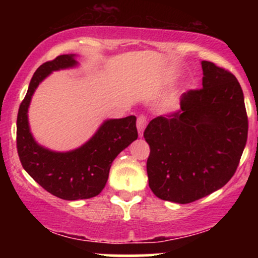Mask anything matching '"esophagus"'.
<instances>
[{"mask_svg": "<svg viewBox=\"0 0 258 258\" xmlns=\"http://www.w3.org/2000/svg\"><path fill=\"white\" fill-rule=\"evenodd\" d=\"M147 123H148L147 116H144V115H141V116L137 119V130H138L139 137H143V133L147 127Z\"/></svg>", "mask_w": 258, "mask_h": 258, "instance_id": "1", "label": "esophagus"}]
</instances>
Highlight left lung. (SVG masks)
<instances>
[{
	"label": "left lung",
	"instance_id": "8db88e82",
	"mask_svg": "<svg viewBox=\"0 0 258 258\" xmlns=\"http://www.w3.org/2000/svg\"><path fill=\"white\" fill-rule=\"evenodd\" d=\"M203 88L180 96V110L148 123L149 186L156 197L189 204L226 185L246 146L247 115L235 76L201 61Z\"/></svg>",
	"mask_w": 258,
	"mask_h": 258
}]
</instances>
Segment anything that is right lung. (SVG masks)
<instances>
[{"label":"right lung","instance_id":"right-lung-1","mask_svg":"<svg viewBox=\"0 0 258 258\" xmlns=\"http://www.w3.org/2000/svg\"><path fill=\"white\" fill-rule=\"evenodd\" d=\"M76 54L58 55L32 76L17 117L18 155L24 170L48 193L64 200L90 199L103 190L114 159L138 137L136 116L105 120L97 132L69 152H54L35 141L28 110L32 94L49 74L78 67Z\"/></svg>","mask_w":258,"mask_h":258}]
</instances>
